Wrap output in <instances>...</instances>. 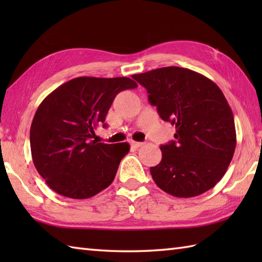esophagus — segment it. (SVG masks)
Segmentation results:
<instances>
[{
  "label": "esophagus",
  "mask_w": 262,
  "mask_h": 262,
  "mask_svg": "<svg viewBox=\"0 0 262 262\" xmlns=\"http://www.w3.org/2000/svg\"><path fill=\"white\" fill-rule=\"evenodd\" d=\"M144 143H142V142H130V145H132V147H134V148H138V147H141L142 145H143Z\"/></svg>",
  "instance_id": "obj_1"
}]
</instances>
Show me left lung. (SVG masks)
I'll return each mask as SVG.
<instances>
[{"label": "left lung", "instance_id": "obj_1", "mask_svg": "<svg viewBox=\"0 0 262 262\" xmlns=\"http://www.w3.org/2000/svg\"><path fill=\"white\" fill-rule=\"evenodd\" d=\"M147 90L161 118L176 126V141L161 145L149 168L154 182L174 197H196L215 187L236 146L232 109L223 92L197 72L168 66L132 76Z\"/></svg>", "mask_w": 262, "mask_h": 262}]
</instances>
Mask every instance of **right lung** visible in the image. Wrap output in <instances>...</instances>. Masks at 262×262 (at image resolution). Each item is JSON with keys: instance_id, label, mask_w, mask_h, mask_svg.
Segmentation results:
<instances>
[{"instance_id": "right-lung-1", "label": "right lung", "mask_w": 262, "mask_h": 262, "mask_svg": "<svg viewBox=\"0 0 262 262\" xmlns=\"http://www.w3.org/2000/svg\"><path fill=\"white\" fill-rule=\"evenodd\" d=\"M137 84L129 77L81 76L42 100L32 119L30 147L38 173L64 197L86 199L114 181L129 144L92 141L117 94Z\"/></svg>"}]
</instances>
